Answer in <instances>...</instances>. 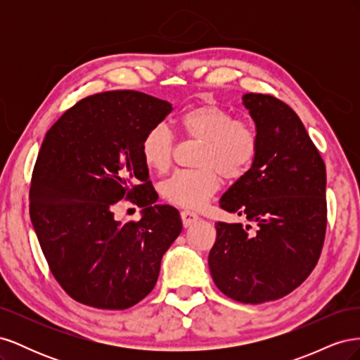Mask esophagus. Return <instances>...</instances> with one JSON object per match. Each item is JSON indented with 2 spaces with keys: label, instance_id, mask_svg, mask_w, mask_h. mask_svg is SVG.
Listing matches in <instances>:
<instances>
[{
  "label": "esophagus",
  "instance_id": "1",
  "mask_svg": "<svg viewBox=\"0 0 360 360\" xmlns=\"http://www.w3.org/2000/svg\"><path fill=\"white\" fill-rule=\"evenodd\" d=\"M180 214H181V221L184 226H191L192 224H195L200 219V216L191 210H183Z\"/></svg>",
  "mask_w": 360,
  "mask_h": 360
}]
</instances>
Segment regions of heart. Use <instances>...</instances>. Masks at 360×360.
<instances>
[{
  "label": "heart",
  "instance_id": "1",
  "mask_svg": "<svg viewBox=\"0 0 360 360\" xmlns=\"http://www.w3.org/2000/svg\"><path fill=\"white\" fill-rule=\"evenodd\" d=\"M181 134L201 143L197 155L198 169L179 171L160 184L165 201L184 209H201L221 188V174L238 180L254 165L259 153L257 127L245 118L213 103H202L179 117ZM174 138L168 127H151L141 141V156L146 165L165 172L172 162Z\"/></svg>",
  "mask_w": 360,
  "mask_h": 360
}]
</instances>
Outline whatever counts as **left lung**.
<instances>
[{"instance_id":"8db88e82","label":"left lung","mask_w":360,"mask_h":360,"mask_svg":"<svg viewBox=\"0 0 360 360\" xmlns=\"http://www.w3.org/2000/svg\"><path fill=\"white\" fill-rule=\"evenodd\" d=\"M242 99L259 153L219 205L254 226L217 222L209 267L225 296L255 304L287 296L317 264L328 225L326 165L287 103L257 93Z\"/></svg>"}]
</instances>
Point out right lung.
Listing matches in <instances>:
<instances>
[{
	"label": "right lung",
	"instance_id": "add662e5",
	"mask_svg": "<svg viewBox=\"0 0 360 360\" xmlns=\"http://www.w3.org/2000/svg\"><path fill=\"white\" fill-rule=\"evenodd\" d=\"M171 111L146 93L105 91L72 106L43 139L30 216L51 274L76 302L127 309L156 285L183 225L177 209L155 205L141 141ZM122 199L143 209L139 221L113 219Z\"/></svg>",
	"mask_w": 360,
	"mask_h": 360
}]
</instances>
